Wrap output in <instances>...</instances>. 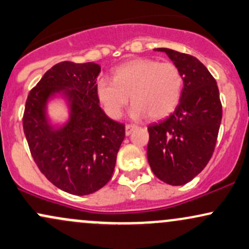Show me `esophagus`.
<instances>
[{
  "instance_id": "obj_1",
  "label": "esophagus",
  "mask_w": 249,
  "mask_h": 249,
  "mask_svg": "<svg viewBox=\"0 0 249 249\" xmlns=\"http://www.w3.org/2000/svg\"><path fill=\"white\" fill-rule=\"evenodd\" d=\"M135 128H136L135 124H125V135H130Z\"/></svg>"
}]
</instances>
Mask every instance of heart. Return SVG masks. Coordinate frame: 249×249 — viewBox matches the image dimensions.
Listing matches in <instances>:
<instances>
[{
  "label": "heart",
  "instance_id": "b5f03b06",
  "mask_svg": "<svg viewBox=\"0 0 249 249\" xmlns=\"http://www.w3.org/2000/svg\"><path fill=\"white\" fill-rule=\"evenodd\" d=\"M184 77L175 63L153 58H137L114 70L113 79L101 78L96 85L99 100L108 115L119 119L124 107L133 102L134 119L147 116L159 120L176 109L182 98Z\"/></svg>",
  "mask_w": 249,
  "mask_h": 249
}]
</instances>
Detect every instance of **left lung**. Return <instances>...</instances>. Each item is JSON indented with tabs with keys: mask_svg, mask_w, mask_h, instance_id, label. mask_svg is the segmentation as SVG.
Instances as JSON below:
<instances>
[{
	"mask_svg": "<svg viewBox=\"0 0 249 249\" xmlns=\"http://www.w3.org/2000/svg\"><path fill=\"white\" fill-rule=\"evenodd\" d=\"M179 67L184 87L179 104L165 120L148 127V162L170 185L190 182L211 160L223 118L217 81L194 55L160 48Z\"/></svg>",
	"mask_w": 249,
	"mask_h": 249,
	"instance_id": "obj_1",
	"label": "left lung"
}]
</instances>
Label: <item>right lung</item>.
<instances>
[{"instance_id":"right-lung-1","label":"right lung","mask_w":249,"mask_h":249,"mask_svg":"<svg viewBox=\"0 0 249 249\" xmlns=\"http://www.w3.org/2000/svg\"><path fill=\"white\" fill-rule=\"evenodd\" d=\"M100 71L95 63L55 64L30 90L23 114V129L38 169L53 185L75 196L93 194L109 182L125 135L124 124L108 118L99 105ZM55 92L67 96L71 109L68 124L58 130L45 114Z\"/></svg>"}]
</instances>
